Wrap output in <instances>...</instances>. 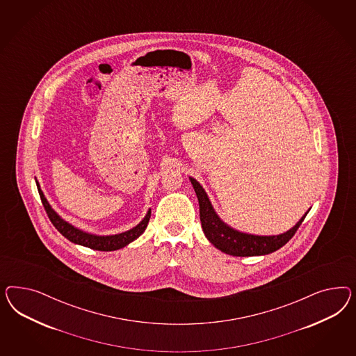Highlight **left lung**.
<instances>
[{
    "instance_id": "8db88e82",
    "label": "left lung",
    "mask_w": 356,
    "mask_h": 356,
    "mask_svg": "<svg viewBox=\"0 0 356 356\" xmlns=\"http://www.w3.org/2000/svg\"><path fill=\"white\" fill-rule=\"evenodd\" d=\"M36 186H38V191H39L42 204H43L44 209H45V213H47V216L49 218V220L52 222V225L57 228V231L63 236L66 237L67 240H70L72 243H76V244L83 245V247H87V248L104 250V252H111V250H118V249L124 248L125 245H128L133 240H136L137 237L140 236L143 234V231L146 229V227L149 225V220H150L151 209L138 226L131 228V229L127 231V232H122V234H119V235H111V236L91 235V234L83 232V231L78 229L76 227L69 225L67 222H65L64 219H61L60 216H57L54 209L48 204L47 198L44 197L43 192L40 189V185H39L38 181H36Z\"/></svg>"
}]
</instances>
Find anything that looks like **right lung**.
I'll return each instance as SVG.
<instances>
[{
    "instance_id": "add662e5",
    "label": "right lung",
    "mask_w": 356,
    "mask_h": 356,
    "mask_svg": "<svg viewBox=\"0 0 356 356\" xmlns=\"http://www.w3.org/2000/svg\"><path fill=\"white\" fill-rule=\"evenodd\" d=\"M189 179L192 181L194 192L198 198L200 219H201V225L206 237L216 248L231 256H236V257L264 256L278 250L290 241V238L295 235V232L298 231V228L300 227L304 218L307 216L305 214L302 216V219L296 223V226L292 227L290 231L277 236H257V235L243 234L227 226L220 220V218L216 216L213 206L210 204L204 188L193 177H189Z\"/></svg>"
}]
</instances>
